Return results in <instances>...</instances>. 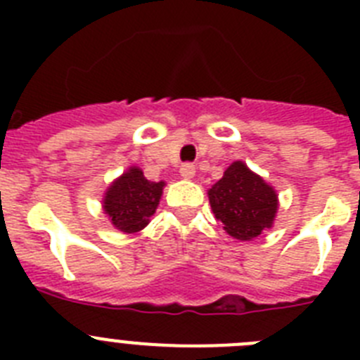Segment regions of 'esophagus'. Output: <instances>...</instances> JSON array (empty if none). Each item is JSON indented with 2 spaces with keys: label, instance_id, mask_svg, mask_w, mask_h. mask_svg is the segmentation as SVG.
<instances>
[{
  "label": "esophagus",
  "instance_id": "esophagus-1",
  "mask_svg": "<svg viewBox=\"0 0 360 360\" xmlns=\"http://www.w3.org/2000/svg\"><path fill=\"white\" fill-rule=\"evenodd\" d=\"M180 174H182V178H186V180H191V178L196 174V167L193 164H184L182 167H180Z\"/></svg>",
  "mask_w": 360,
  "mask_h": 360
}]
</instances>
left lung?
Returning <instances> with one entry per match:
<instances>
[{
    "instance_id": "1",
    "label": "left lung",
    "mask_w": 360,
    "mask_h": 360,
    "mask_svg": "<svg viewBox=\"0 0 360 360\" xmlns=\"http://www.w3.org/2000/svg\"><path fill=\"white\" fill-rule=\"evenodd\" d=\"M207 195L214 218L234 240L252 241L274 225L278 193L245 162H232Z\"/></svg>"
}]
</instances>
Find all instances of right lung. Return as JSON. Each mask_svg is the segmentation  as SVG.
Wrapping results in <instances>:
<instances>
[{"instance_id": "obj_1", "label": "right lung", "mask_w": 360, "mask_h": 360, "mask_svg": "<svg viewBox=\"0 0 360 360\" xmlns=\"http://www.w3.org/2000/svg\"><path fill=\"white\" fill-rule=\"evenodd\" d=\"M164 187V180L149 182L141 167L131 165L104 193V214L120 232L133 234L142 231L157 211Z\"/></svg>"}]
</instances>
